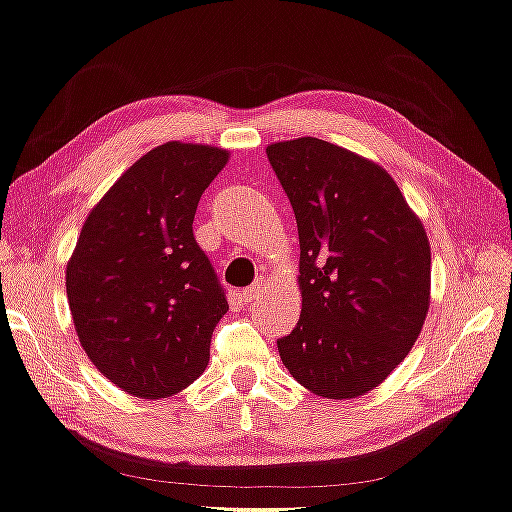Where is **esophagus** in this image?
<instances>
[{
    "instance_id": "esophagus-1",
    "label": "esophagus",
    "mask_w": 512,
    "mask_h": 512,
    "mask_svg": "<svg viewBox=\"0 0 512 512\" xmlns=\"http://www.w3.org/2000/svg\"><path fill=\"white\" fill-rule=\"evenodd\" d=\"M264 294H266V280L259 278L255 285H250L248 289H243L241 299L246 301V303H257L259 299H264Z\"/></svg>"
}]
</instances>
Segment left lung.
<instances>
[{
    "mask_svg": "<svg viewBox=\"0 0 512 512\" xmlns=\"http://www.w3.org/2000/svg\"><path fill=\"white\" fill-rule=\"evenodd\" d=\"M299 227L301 317L278 340L310 393L349 400L411 352L430 308V241L384 167L317 137L266 147Z\"/></svg>",
    "mask_w": 512,
    "mask_h": 512,
    "instance_id": "8db88e82",
    "label": "left lung"
}]
</instances>
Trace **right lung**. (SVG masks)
Returning <instances> with one entry per match:
<instances>
[{
	"label": "right lung",
	"mask_w": 512,
	"mask_h": 512,
	"mask_svg": "<svg viewBox=\"0 0 512 512\" xmlns=\"http://www.w3.org/2000/svg\"><path fill=\"white\" fill-rule=\"evenodd\" d=\"M230 151L165 142L128 167L82 225L66 264L73 326L103 377L144 400L202 375L230 310L193 218Z\"/></svg>",
	"instance_id": "right-lung-1"
}]
</instances>
